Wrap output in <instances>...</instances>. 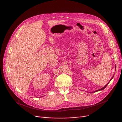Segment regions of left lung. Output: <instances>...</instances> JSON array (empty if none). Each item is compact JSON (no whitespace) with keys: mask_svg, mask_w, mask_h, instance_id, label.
I'll return each instance as SVG.
<instances>
[{"mask_svg":"<svg viewBox=\"0 0 122 122\" xmlns=\"http://www.w3.org/2000/svg\"><path fill=\"white\" fill-rule=\"evenodd\" d=\"M115 69H116V66H115ZM113 77H112V78H111V80H110V81H111V80H112V78H113ZM109 82H108V83H107V84H106V85H105V86H104V87H103V88H101V89H99V90H97V91H95V92H98V91H101V90H103V89H104V88H105V87H106V86H107V85H108V83H109Z\"/></svg>","mask_w":122,"mask_h":122,"instance_id":"left-lung-1","label":"left lung"}]
</instances>
